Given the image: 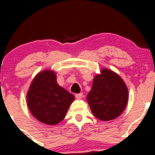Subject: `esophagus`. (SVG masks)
Returning <instances> with one entry per match:
<instances>
[{"label": "esophagus", "mask_w": 155, "mask_h": 155, "mask_svg": "<svg viewBox=\"0 0 155 155\" xmlns=\"http://www.w3.org/2000/svg\"><path fill=\"white\" fill-rule=\"evenodd\" d=\"M82 96H83V94H82V93H80V94H76L75 95V97H76V99H78V100L82 99Z\"/></svg>", "instance_id": "1"}]
</instances>
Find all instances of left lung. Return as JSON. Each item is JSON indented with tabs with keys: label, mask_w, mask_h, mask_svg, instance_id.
<instances>
[{
	"label": "left lung",
	"mask_w": 155,
	"mask_h": 155,
	"mask_svg": "<svg viewBox=\"0 0 155 155\" xmlns=\"http://www.w3.org/2000/svg\"><path fill=\"white\" fill-rule=\"evenodd\" d=\"M92 82L87 101L93 115L103 121H111L122 114L128 103V88L122 78L108 68H102Z\"/></svg>",
	"instance_id": "1"
}]
</instances>
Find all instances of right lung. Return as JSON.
I'll return each mask as SVG.
<instances>
[{"mask_svg": "<svg viewBox=\"0 0 155 155\" xmlns=\"http://www.w3.org/2000/svg\"><path fill=\"white\" fill-rule=\"evenodd\" d=\"M33 116L47 125H56L64 118L75 97L58 84L54 70H43L33 79L26 95Z\"/></svg>", "mask_w": 155, "mask_h": 155, "instance_id": "right-lung-1", "label": "right lung"}]
</instances>
